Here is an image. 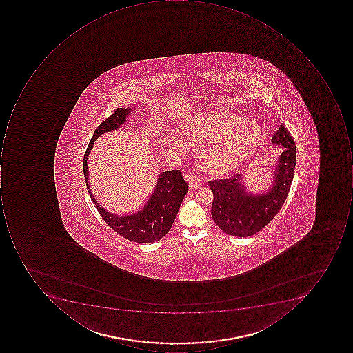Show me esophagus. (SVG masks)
Masks as SVG:
<instances>
[{
  "mask_svg": "<svg viewBox=\"0 0 353 353\" xmlns=\"http://www.w3.org/2000/svg\"><path fill=\"white\" fill-rule=\"evenodd\" d=\"M185 179L189 181V185L192 189H196L201 185V178L193 173H187L185 175Z\"/></svg>",
  "mask_w": 353,
  "mask_h": 353,
  "instance_id": "34e87169",
  "label": "esophagus"
}]
</instances>
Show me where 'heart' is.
I'll return each mask as SVG.
<instances>
[{
  "instance_id": "obj_1",
  "label": "heart",
  "mask_w": 353,
  "mask_h": 353,
  "mask_svg": "<svg viewBox=\"0 0 353 353\" xmlns=\"http://www.w3.org/2000/svg\"><path fill=\"white\" fill-rule=\"evenodd\" d=\"M189 136L196 142H207L201 150V163L213 173H226L238 168L262 141L259 126L244 117L226 113H213L195 121L190 127ZM173 146L180 150L185 143L176 138Z\"/></svg>"
}]
</instances>
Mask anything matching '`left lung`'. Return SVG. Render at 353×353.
I'll return each mask as SVG.
<instances>
[{
    "label": "left lung",
    "instance_id": "1",
    "mask_svg": "<svg viewBox=\"0 0 353 353\" xmlns=\"http://www.w3.org/2000/svg\"><path fill=\"white\" fill-rule=\"evenodd\" d=\"M272 142L285 150L276 163L274 185L266 193H247L239 174L208 182L213 193L211 215L227 234L246 238L259 232L279 212L288 197L295 173V141L288 128L281 125L272 136Z\"/></svg>",
    "mask_w": 353,
    "mask_h": 353
}]
</instances>
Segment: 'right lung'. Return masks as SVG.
Wrapping results in <instances>:
<instances>
[{
    "instance_id": "right-lung-1",
    "label": "right lung",
    "mask_w": 353,
    "mask_h": 353,
    "mask_svg": "<svg viewBox=\"0 0 353 353\" xmlns=\"http://www.w3.org/2000/svg\"><path fill=\"white\" fill-rule=\"evenodd\" d=\"M132 110V108L130 107L126 109L117 108L109 118L97 126L83 156V175L88 192L90 194L95 208L101 214V219L106 221L111 229L132 242H156L163 238L171 229L180 205L188 192L187 182L182 178V173L179 170L165 171L160 174L157 185L154 188V193L150 196L148 205L139 212L125 216H118L107 212L106 210L101 208L95 201L88 185L89 173L87 160L94 141L104 132L118 130L126 121L127 115L130 114Z\"/></svg>"
}]
</instances>
